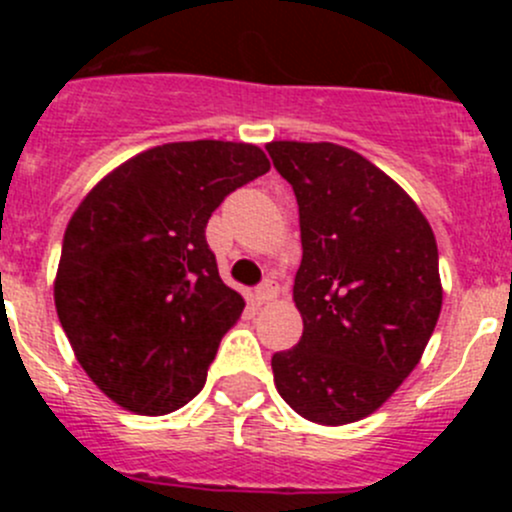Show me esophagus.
<instances>
[{
  "label": "esophagus",
  "mask_w": 512,
  "mask_h": 512,
  "mask_svg": "<svg viewBox=\"0 0 512 512\" xmlns=\"http://www.w3.org/2000/svg\"><path fill=\"white\" fill-rule=\"evenodd\" d=\"M277 292H280V289H277L275 282H272V280H267L265 285L255 289V302H257V304H270L272 299L277 297Z\"/></svg>",
  "instance_id": "esophagus-1"
}]
</instances>
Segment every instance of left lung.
Masks as SVG:
<instances>
[{
	"label": "left lung",
	"mask_w": 512,
	"mask_h": 512,
	"mask_svg": "<svg viewBox=\"0 0 512 512\" xmlns=\"http://www.w3.org/2000/svg\"><path fill=\"white\" fill-rule=\"evenodd\" d=\"M265 148L297 195L302 230L294 307L304 332L272 356L275 386L319 426L361 421L404 384L436 329V237L414 198L352 148Z\"/></svg>",
	"instance_id": "1"
}]
</instances>
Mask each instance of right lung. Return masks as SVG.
<instances>
[{
    "mask_svg": "<svg viewBox=\"0 0 512 512\" xmlns=\"http://www.w3.org/2000/svg\"><path fill=\"white\" fill-rule=\"evenodd\" d=\"M270 170L262 148L163 143L103 175L71 215L54 304L76 361L138 416H165L203 389L245 299L220 280L210 215Z\"/></svg>",
    "mask_w": 512,
    "mask_h": 512,
    "instance_id": "add662e5",
    "label": "right lung"
}]
</instances>
